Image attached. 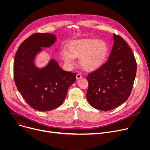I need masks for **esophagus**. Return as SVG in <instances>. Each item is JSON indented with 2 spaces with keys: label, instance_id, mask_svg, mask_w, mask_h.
Masks as SVG:
<instances>
[{
  "label": "esophagus",
  "instance_id": "esophagus-1",
  "mask_svg": "<svg viewBox=\"0 0 150 150\" xmlns=\"http://www.w3.org/2000/svg\"><path fill=\"white\" fill-rule=\"evenodd\" d=\"M81 77H82V76H81V75L80 74H78L76 75V79H79Z\"/></svg>",
  "mask_w": 150,
  "mask_h": 150
}]
</instances>
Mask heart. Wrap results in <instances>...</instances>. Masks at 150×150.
I'll return each mask as SVG.
<instances>
[{
    "label": "heart",
    "instance_id": "1",
    "mask_svg": "<svg viewBox=\"0 0 150 150\" xmlns=\"http://www.w3.org/2000/svg\"><path fill=\"white\" fill-rule=\"evenodd\" d=\"M68 50L64 49L62 53L65 63L72 66L75 64V58L80 57L79 63L87 71H93L101 66L108 52L106 43L95 39L74 40L69 45Z\"/></svg>",
    "mask_w": 150,
    "mask_h": 150
}]
</instances>
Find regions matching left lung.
Segmentation results:
<instances>
[{
    "label": "left lung",
    "instance_id": "8db88e82",
    "mask_svg": "<svg viewBox=\"0 0 150 150\" xmlns=\"http://www.w3.org/2000/svg\"><path fill=\"white\" fill-rule=\"evenodd\" d=\"M113 37L108 61L87 77V99L99 110H111L127 101L136 75L137 63L132 49L121 36L114 34Z\"/></svg>",
    "mask_w": 150,
    "mask_h": 150
}]
</instances>
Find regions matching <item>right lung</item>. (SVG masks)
<instances>
[{
  "label": "right lung",
  "mask_w": 150,
  "mask_h": 150,
  "mask_svg": "<svg viewBox=\"0 0 150 150\" xmlns=\"http://www.w3.org/2000/svg\"><path fill=\"white\" fill-rule=\"evenodd\" d=\"M55 40L54 34L35 33L21 44L15 55L16 87L27 104L38 111H49L60 106L76 79L75 73L64 71L54 59L42 69L34 64V58L41 47H49Z\"/></svg>",
  "instance_id": "obj_1"
}]
</instances>
